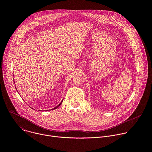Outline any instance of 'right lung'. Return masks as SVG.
Wrapping results in <instances>:
<instances>
[{
    "mask_svg": "<svg viewBox=\"0 0 152 152\" xmlns=\"http://www.w3.org/2000/svg\"><path fill=\"white\" fill-rule=\"evenodd\" d=\"M62 102H61V103H59V104H58L57 106H56V107H55L54 108H53V109H52V110H55V109H56V108H57L58 107H59V106L61 105V104L62 103Z\"/></svg>",
    "mask_w": 152,
    "mask_h": 152,
    "instance_id": "add662e5",
    "label": "right lung"
}]
</instances>
